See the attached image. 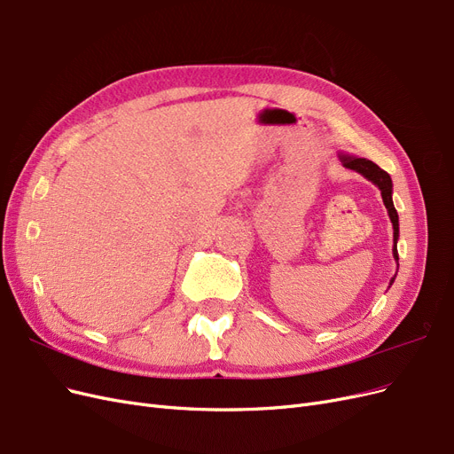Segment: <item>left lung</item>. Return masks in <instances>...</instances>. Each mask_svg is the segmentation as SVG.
I'll return each instance as SVG.
<instances>
[{
    "label": "left lung",
    "mask_w": 454,
    "mask_h": 454,
    "mask_svg": "<svg viewBox=\"0 0 454 454\" xmlns=\"http://www.w3.org/2000/svg\"><path fill=\"white\" fill-rule=\"evenodd\" d=\"M339 159H340L342 166L349 168V170H356L364 179L372 181L376 187L380 189L381 198H383V206H385V209H387L389 218H391V223H393V243H395L393 256L398 262V250H396V241H398V213H396L395 204H393V181H391V176L385 172V170H381L378 164H374L372 160H368V159L346 155V153H339ZM395 277L391 278V284L395 282Z\"/></svg>",
    "instance_id": "left-lung-1"
}]
</instances>
